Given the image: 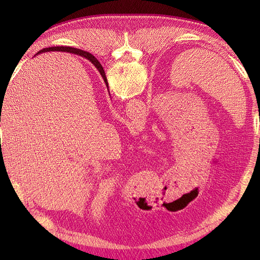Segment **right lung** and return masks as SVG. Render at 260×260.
<instances>
[{"label":"right lung","instance_id":"1","mask_svg":"<svg viewBox=\"0 0 260 260\" xmlns=\"http://www.w3.org/2000/svg\"><path fill=\"white\" fill-rule=\"evenodd\" d=\"M48 51H66V52H70V53H74V54H78V56H81V57H85L86 59L89 60V61L91 63H93V66L98 69L99 74L102 75L103 79L105 81V84L107 85L108 87V82H107V78H106V75H105V71L103 69V66L99 63L98 60L92 56L91 53L87 52V51H84V50H80V49H76V48H71V47H51V48H45L42 49V50L39 51L38 53H45V52H48ZM37 53V54H38Z\"/></svg>","mask_w":260,"mask_h":260}]
</instances>
